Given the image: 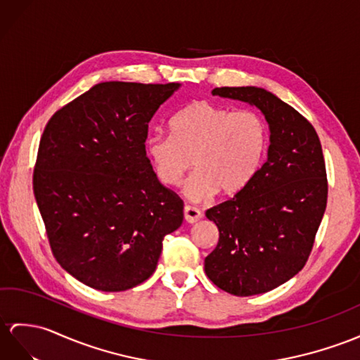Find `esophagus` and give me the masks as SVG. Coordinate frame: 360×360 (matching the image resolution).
Wrapping results in <instances>:
<instances>
[{
  "mask_svg": "<svg viewBox=\"0 0 360 360\" xmlns=\"http://www.w3.org/2000/svg\"><path fill=\"white\" fill-rule=\"evenodd\" d=\"M183 214H185V220L186 223H195L201 218V212L197 207H192V206H185L183 209Z\"/></svg>",
  "mask_w": 360,
  "mask_h": 360,
  "instance_id": "1",
  "label": "esophagus"
}]
</instances>
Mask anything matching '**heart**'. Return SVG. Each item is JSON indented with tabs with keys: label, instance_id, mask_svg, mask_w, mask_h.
<instances>
[{
	"label": "heart",
	"instance_id": "b5f03b06",
	"mask_svg": "<svg viewBox=\"0 0 360 360\" xmlns=\"http://www.w3.org/2000/svg\"><path fill=\"white\" fill-rule=\"evenodd\" d=\"M171 136L151 134L145 154L165 186H179L192 163L195 172L185 183V195L203 201L218 191L235 195L258 174L269 146L264 120L255 111L212 102L191 103L172 117Z\"/></svg>",
	"mask_w": 360,
	"mask_h": 360
}]
</instances>
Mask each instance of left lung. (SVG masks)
Wrapping results in <instances>:
<instances>
[{
	"label": "left lung",
	"mask_w": 360,
	"mask_h": 360,
	"mask_svg": "<svg viewBox=\"0 0 360 360\" xmlns=\"http://www.w3.org/2000/svg\"><path fill=\"white\" fill-rule=\"evenodd\" d=\"M214 96L248 102L270 129L267 162L233 198L206 210L220 232L205 259L207 278L235 296L274 290L292 279L313 248L327 207V172L313 125L258 86H221Z\"/></svg>",
	"instance_id": "1"
}]
</instances>
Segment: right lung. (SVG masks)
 <instances>
[{
    "mask_svg": "<svg viewBox=\"0 0 360 360\" xmlns=\"http://www.w3.org/2000/svg\"><path fill=\"white\" fill-rule=\"evenodd\" d=\"M180 84L101 82L44 129L33 192L56 261L77 281L124 292L150 278L181 198L157 180L148 124Z\"/></svg>",
    "mask_w": 360,
    "mask_h": 360,
    "instance_id": "obj_1",
    "label": "right lung"
}]
</instances>
